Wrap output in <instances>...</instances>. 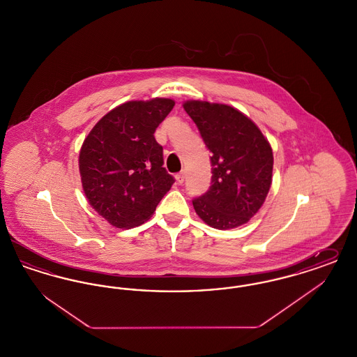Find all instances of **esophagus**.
I'll return each mask as SVG.
<instances>
[{
    "label": "esophagus",
    "instance_id": "34e87169",
    "mask_svg": "<svg viewBox=\"0 0 357 357\" xmlns=\"http://www.w3.org/2000/svg\"><path fill=\"white\" fill-rule=\"evenodd\" d=\"M185 176H186L185 171H181L179 174H176V175H175V179H176V182H178L179 185H182V183H183V181H185Z\"/></svg>",
    "mask_w": 357,
    "mask_h": 357
}]
</instances>
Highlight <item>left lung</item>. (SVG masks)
<instances>
[{
	"instance_id": "1",
	"label": "left lung",
	"mask_w": 357,
	"mask_h": 357,
	"mask_svg": "<svg viewBox=\"0 0 357 357\" xmlns=\"http://www.w3.org/2000/svg\"><path fill=\"white\" fill-rule=\"evenodd\" d=\"M183 108L211 153V186L192 206L214 229L238 227L255 215L269 192L272 147L255 123L230 105L191 100Z\"/></svg>"
}]
</instances>
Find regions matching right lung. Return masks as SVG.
Wrapping results in <instances>:
<instances>
[{"label": "right lung", "mask_w": 357, "mask_h": 357, "mask_svg": "<svg viewBox=\"0 0 357 357\" xmlns=\"http://www.w3.org/2000/svg\"><path fill=\"white\" fill-rule=\"evenodd\" d=\"M174 105L159 98L124 102L85 137L79 156L85 197L115 227L147 221L175 182L163 167V147L153 136Z\"/></svg>", "instance_id": "obj_1"}]
</instances>
